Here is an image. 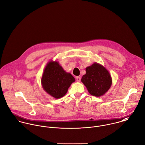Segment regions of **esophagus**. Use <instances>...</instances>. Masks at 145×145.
<instances>
[{
    "label": "esophagus",
    "instance_id": "obj_1",
    "mask_svg": "<svg viewBox=\"0 0 145 145\" xmlns=\"http://www.w3.org/2000/svg\"><path fill=\"white\" fill-rule=\"evenodd\" d=\"M81 77H80V76L76 77V80H77V82H80V81H81Z\"/></svg>",
    "mask_w": 145,
    "mask_h": 145
}]
</instances>
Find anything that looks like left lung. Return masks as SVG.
<instances>
[{
  "mask_svg": "<svg viewBox=\"0 0 145 145\" xmlns=\"http://www.w3.org/2000/svg\"><path fill=\"white\" fill-rule=\"evenodd\" d=\"M86 72L81 81L91 95L99 97L108 91L112 85V80L111 76L105 67L94 63L86 68Z\"/></svg>",
  "mask_w": 145,
  "mask_h": 145,
  "instance_id": "1",
  "label": "left lung"
}]
</instances>
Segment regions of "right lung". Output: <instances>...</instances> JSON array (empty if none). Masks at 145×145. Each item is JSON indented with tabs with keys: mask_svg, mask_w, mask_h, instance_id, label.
I'll return each mask as SVG.
<instances>
[{
	"mask_svg": "<svg viewBox=\"0 0 145 145\" xmlns=\"http://www.w3.org/2000/svg\"><path fill=\"white\" fill-rule=\"evenodd\" d=\"M74 81L71 74L65 72L58 62L53 61L48 63L41 78L44 89L56 99L64 96Z\"/></svg>",
	"mask_w": 145,
	"mask_h": 145,
	"instance_id": "obj_1",
	"label": "right lung"
}]
</instances>
